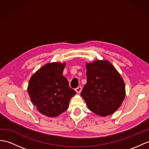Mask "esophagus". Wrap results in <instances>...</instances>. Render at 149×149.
Wrapping results in <instances>:
<instances>
[{"mask_svg":"<svg viewBox=\"0 0 149 149\" xmlns=\"http://www.w3.org/2000/svg\"><path fill=\"white\" fill-rule=\"evenodd\" d=\"M81 90H82V87L81 86H78V87H77V88L75 89L76 92H77V93H80L81 92Z\"/></svg>","mask_w":149,"mask_h":149,"instance_id":"obj_1","label":"esophagus"}]
</instances>
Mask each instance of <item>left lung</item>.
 Returning a JSON list of instances; mask_svg holds the SVG:
<instances>
[{
	"label": "left lung",
	"mask_w": 149,
	"mask_h": 149,
	"mask_svg": "<svg viewBox=\"0 0 149 149\" xmlns=\"http://www.w3.org/2000/svg\"><path fill=\"white\" fill-rule=\"evenodd\" d=\"M86 83L81 92L89 109L100 116L111 115L120 107L125 97V83L107 61L86 64Z\"/></svg>",
	"instance_id": "left-lung-1"
}]
</instances>
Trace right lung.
<instances>
[{
    "instance_id": "obj_1",
    "label": "right lung",
    "mask_w": 149,
    "mask_h": 149,
    "mask_svg": "<svg viewBox=\"0 0 149 149\" xmlns=\"http://www.w3.org/2000/svg\"><path fill=\"white\" fill-rule=\"evenodd\" d=\"M65 63H49L31 77L28 92L37 110L49 117H56L66 111L71 98L77 92L69 86L63 76Z\"/></svg>"
}]
</instances>
